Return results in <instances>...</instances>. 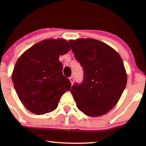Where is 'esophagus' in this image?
I'll use <instances>...</instances> for the list:
<instances>
[{
    "label": "esophagus",
    "mask_w": 146,
    "mask_h": 146,
    "mask_svg": "<svg viewBox=\"0 0 146 146\" xmlns=\"http://www.w3.org/2000/svg\"><path fill=\"white\" fill-rule=\"evenodd\" d=\"M69 80H70V81H71V85H73V82H74V78H73V76H71V78H69Z\"/></svg>",
    "instance_id": "obj_1"
}]
</instances>
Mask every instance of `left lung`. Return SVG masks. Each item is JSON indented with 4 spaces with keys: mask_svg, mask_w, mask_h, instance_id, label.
Returning a JSON list of instances; mask_svg holds the SVG:
<instances>
[{
    "mask_svg": "<svg viewBox=\"0 0 146 146\" xmlns=\"http://www.w3.org/2000/svg\"><path fill=\"white\" fill-rule=\"evenodd\" d=\"M84 71V80L71 92L76 106L87 116L99 117L117 104L127 83L123 60L108 44L92 38L69 40Z\"/></svg>",
    "mask_w": 146,
    "mask_h": 146,
    "instance_id": "left-lung-1",
    "label": "left lung"
}]
</instances>
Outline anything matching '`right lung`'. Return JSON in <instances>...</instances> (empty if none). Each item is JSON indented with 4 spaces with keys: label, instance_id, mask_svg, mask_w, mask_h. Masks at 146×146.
I'll return each mask as SVG.
<instances>
[{
    "label": "right lung",
    "instance_id": "right-lung-1",
    "mask_svg": "<svg viewBox=\"0 0 146 146\" xmlns=\"http://www.w3.org/2000/svg\"><path fill=\"white\" fill-rule=\"evenodd\" d=\"M70 48L65 40L50 38L33 45L18 59L11 78L18 98L30 112L44 115L53 111L62 95L71 89L59 61Z\"/></svg>",
    "mask_w": 146,
    "mask_h": 146
}]
</instances>
